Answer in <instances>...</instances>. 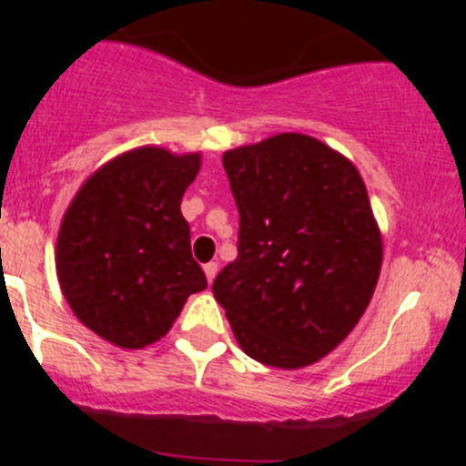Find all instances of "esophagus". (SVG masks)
<instances>
[{
	"mask_svg": "<svg viewBox=\"0 0 466 466\" xmlns=\"http://www.w3.org/2000/svg\"><path fill=\"white\" fill-rule=\"evenodd\" d=\"M203 270H205V278H208V282H212V279L217 278V270H219V266H217L214 261H209V263H205Z\"/></svg>",
	"mask_w": 466,
	"mask_h": 466,
	"instance_id": "34e87169",
	"label": "esophagus"
}]
</instances>
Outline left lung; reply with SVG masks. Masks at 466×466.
<instances>
[{
    "instance_id": "obj_1",
    "label": "left lung",
    "mask_w": 466,
    "mask_h": 466,
    "mask_svg": "<svg viewBox=\"0 0 466 466\" xmlns=\"http://www.w3.org/2000/svg\"><path fill=\"white\" fill-rule=\"evenodd\" d=\"M240 212L238 258L212 284L245 355L303 369L357 327L376 291L382 238L364 179L310 135L224 154Z\"/></svg>"
}]
</instances>
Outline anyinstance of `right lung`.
Segmentation results:
<instances>
[{
    "label": "right lung",
    "mask_w": 466,
    "mask_h": 466,
    "mask_svg": "<svg viewBox=\"0 0 466 466\" xmlns=\"http://www.w3.org/2000/svg\"><path fill=\"white\" fill-rule=\"evenodd\" d=\"M198 170L200 154L139 147L95 170L69 203L57 279L74 315L100 339L147 348L208 287L179 209Z\"/></svg>",
    "instance_id": "obj_1"
}]
</instances>
